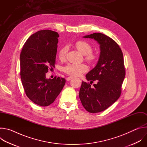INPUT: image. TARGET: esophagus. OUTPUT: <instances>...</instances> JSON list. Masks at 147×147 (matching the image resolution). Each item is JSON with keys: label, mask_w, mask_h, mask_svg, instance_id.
I'll use <instances>...</instances> for the list:
<instances>
[{"label": "esophagus", "mask_w": 147, "mask_h": 147, "mask_svg": "<svg viewBox=\"0 0 147 147\" xmlns=\"http://www.w3.org/2000/svg\"><path fill=\"white\" fill-rule=\"evenodd\" d=\"M73 77H72V76H69V77H68L66 78V80H67V81H70V80H71L73 79Z\"/></svg>", "instance_id": "esophagus-1"}]
</instances>
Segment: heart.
<instances>
[{
    "instance_id": "1",
    "label": "heart",
    "mask_w": 147,
    "mask_h": 147,
    "mask_svg": "<svg viewBox=\"0 0 147 147\" xmlns=\"http://www.w3.org/2000/svg\"><path fill=\"white\" fill-rule=\"evenodd\" d=\"M77 50L84 55L85 59L90 63H94L96 61L97 55L92 52V47L88 42L85 40H78L75 44ZM68 48L63 46L59 48L57 52L58 58L60 60L66 59ZM63 71L66 74L73 76H79L81 74L88 71V67L85 64H68L63 68Z\"/></svg>"
}]
</instances>
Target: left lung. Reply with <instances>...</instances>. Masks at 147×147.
I'll use <instances>...</instances> for the list:
<instances>
[{"label":"left lung","mask_w":147,"mask_h":147,"mask_svg":"<svg viewBox=\"0 0 147 147\" xmlns=\"http://www.w3.org/2000/svg\"><path fill=\"white\" fill-rule=\"evenodd\" d=\"M84 37L96 40L100 53L96 66L86 75L90 83L82 82L79 97L86 111L98 113L108 108L120 96L125 75L123 55L119 45L106 35L98 32ZM94 81L97 83L91 88Z\"/></svg>","instance_id":"1"}]
</instances>
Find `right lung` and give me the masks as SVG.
<instances>
[{"instance_id": "1", "label": "right lung", "mask_w": 147, "mask_h": 147, "mask_svg": "<svg viewBox=\"0 0 147 147\" xmlns=\"http://www.w3.org/2000/svg\"><path fill=\"white\" fill-rule=\"evenodd\" d=\"M59 34L44 30L31 35L20 53V76L28 98L41 107L52 104L66 83L63 78L47 79L46 73L55 68Z\"/></svg>"}]
</instances>
